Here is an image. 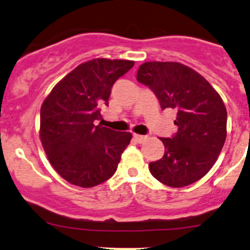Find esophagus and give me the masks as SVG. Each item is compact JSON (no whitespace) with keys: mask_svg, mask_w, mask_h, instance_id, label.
I'll return each mask as SVG.
<instances>
[{"mask_svg":"<svg viewBox=\"0 0 250 250\" xmlns=\"http://www.w3.org/2000/svg\"><path fill=\"white\" fill-rule=\"evenodd\" d=\"M134 139L136 142L142 143L147 140V136H143V135H139V134H134Z\"/></svg>","mask_w":250,"mask_h":250,"instance_id":"34e87169","label":"esophagus"}]
</instances>
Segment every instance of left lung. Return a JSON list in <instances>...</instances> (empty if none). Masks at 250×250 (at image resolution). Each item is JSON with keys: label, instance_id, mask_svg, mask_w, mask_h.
<instances>
[{"label": "left lung", "instance_id": "1", "mask_svg": "<svg viewBox=\"0 0 250 250\" xmlns=\"http://www.w3.org/2000/svg\"><path fill=\"white\" fill-rule=\"evenodd\" d=\"M137 81L148 85L162 109L177 111V133L160 137L165 145L162 159L149 163L156 180L173 188L191 185L210 170L227 137V109L210 83L179 62H146Z\"/></svg>", "mask_w": 250, "mask_h": 250}]
</instances>
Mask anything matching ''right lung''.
Listing matches in <instances>:
<instances>
[{
    "label": "right lung",
    "mask_w": 250,
    "mask_h": 250,
    "mask_svg": "<svg viewBox=\"0 0 250 250\" xmlns=\"http://www.w3.org/2000/svg\"><path fill=\"white\" fill-rule=\"evenodd\" d=\"M134 65L129 60L94 59L60 81L41 107L40 139L53 168L65 181L91 188L113 176L131 134L94 125L111 87Z\"/></svg>",
    "instance_id": "add662e5"
}]
</instances>
